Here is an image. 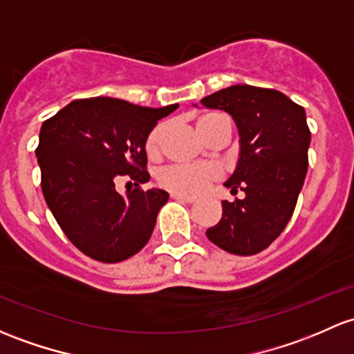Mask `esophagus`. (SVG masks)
Masks as SVG:
<instances>
[{"label":"esophagus","mask_w":354,"mask_h":354,"mask_svg":"<svg viewBox=\"0 0 354 354\" xmlns=\"http://www.w3.org/2000/svg\"><path fill=\"white\" fill-rule=\"evenodd\" d=\"M171 196H173L174 200H180V202H185V203H193L195 202V196H188V195H183V193H171Z\"/></svg>","instance_id":"34e87169"}]
</instances>
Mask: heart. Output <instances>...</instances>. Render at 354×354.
I'll return each mask as SVG.
<instances>
[{
  "instance_id": "obj_1",
  "label": "heart",
  "mask_w": 354,
  "mask_h": 354,
  "mask_svg": "<svg viewBox=\"0 0 354 354\" xmlns=\"http://www.w3.org/2000/svg\"><path fill=\"white\" fill-rule=\"evenodd\" d=\"M229 120L225 115L210 111L196 118V129L205 139L210 137L212 132L217 130L222 122ZM166 132V124H158L151 130L146 140V151L149 156H158L161 151L162 137ZM221 169L210 162H195V165H171L159 173V183L174 193L183 195H198L205 189L212 181L218 180Z\"/></svg>"
}]
</instances>
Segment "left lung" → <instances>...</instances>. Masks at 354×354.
Instances as JSON below:
<instances>
[{
  "mask_svg": "<svg viewBox=\"0 0 354 354\" xmlns=\"http://www.w3.org/2000/svg\"><path fill=\"white\" fill-rule=\"evenodd\" d=\"M202 105L236 122L239 159L224 185L244 192L243 200L222 202V218L207 237L232 254H256L283 232L304 187L310 146L305 110L281 91L249 84L212 93Z\"/></svg>",
  "mask_w": 354,
  "mask_h": 354,
  "instance_id": "8db88e82",
  "label": "left lung"
}]
</instances>
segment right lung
I'll use <instances>...</instances> for the list:
<instances>
[{
    "label": "right lung",
    "mask_w": 354,
    "mask_h": 354,
    "mask_svg": "<svg viewBox=\"0 0 354 354\" xmlns=\"http://www.w3.org/2000/svg\"><path fill=\"white\" fill-rule=\"evenodd\" d=\"M176 103L149 109L109 96L74 100L40 127L35 156L52 215L81 252L118 263L139 252L169 198L159 188L117 192L115 180L149 181L146 140Z\"/></svg>",
    "instance_id": "1"
}]
</instances>
